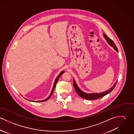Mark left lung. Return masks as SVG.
Listing matches in <instances>:
<instances>
[{"label": "left lung", "instance_id": "obj_1", "mask_svg": "<svg viewBox=\"0 0 134 134\" xmlns=\"http://www.w3.org/2000/svg\"><path fill=\"white\" fill-rule=\"evenodd\" d=\"M103 36L104 37V38H105V40H106V41L107 42V43L109 44V45L110 46H111V47H113L115 51L118 53V48L116 46V45H115L114 42L110 39L106 35H105V34H103ZM117 83V80L115 81L114 85L110 88V89H109V90L105 91V92H100V93H86L83 91H82L80 89V88L78 87V85H77L76 82L75 80L74 79H73V84H74V87L75 88V90L77 92V93L81 97L86 99H88V100H94V99H96L98 98H99L100 97H103L104 96L107 95V94H108L109 93H110L111 91H113L114 90V89L115 88V86H116V84Z\"/></svg>", "mask_w": 134, "mask_h": 134}]
</instances>
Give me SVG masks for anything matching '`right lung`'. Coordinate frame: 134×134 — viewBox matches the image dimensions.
<instances>
[{"instance_id":"right-lung-1","label":"right lung","mask_w":134,"mask_h":134,"mask_svg":"<svg viewBox=\"0 0 134 134\" xmlns=\"http://www.w3.org/2000/svg\"><path fill=\"white\" fill-rule=\"evenodd\" d=\"M63 73H64V71H61V72H60V73L59 74V75L56 78V80H55V82H54V86H53V89H52V92H51V94L49 95V96L47 98H46L45 99H44V100H37V101H34V100H29V99H27V100H30V101H31V102H44V101H46V100H48L49 98H50V97L52 96V95L53 94V92H54V89H55V87H56V83H57V82L58 81V79H59V78H60V77L61 76V75Z\"/></svg>"}]
</instances>
